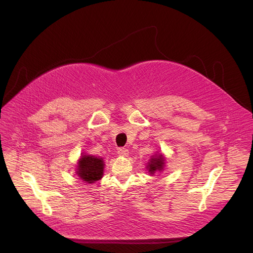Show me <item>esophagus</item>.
I'll list each match as a JSON object with an SVG mask.
<instances>
[{"instance_id":"esophagus-1","label":"esophagus","mask_w":253,"mask_h":253,"mask_svg":"<svg viewBox=\"0 0 253 253\" xmlns=\"http://www.w3.org/2000/svg\"><path fill=\"white\" fill-rule=\"evenodd\" d=\"M118 154H119L120 156H128L129 151H128L127 149H124V148H120V149L118 150Z\"/></svg>"}]
</instances>
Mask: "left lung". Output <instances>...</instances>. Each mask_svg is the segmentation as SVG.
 Returning <instances> with one entry per match:
<instances>
[{
	"instance_id": "8db88e82",
	"label": "left lung",
	"mask_w": 253,
	"mask_h": 253,
	"mask_svg": "<svg viewBox=\"0 0 253 253\" xmlns=\"http://www.w3.org/2000/svg\"><path fill=\"white\" fill-rule=\"evenodd\" d=\"M164 158L162 155H159L158 157H155V158H152L150 162L148 163V169H149V172L151 174H154V172L157 171V170H162L163 169V166H164Z\"/></svg>"
}]
</instances>
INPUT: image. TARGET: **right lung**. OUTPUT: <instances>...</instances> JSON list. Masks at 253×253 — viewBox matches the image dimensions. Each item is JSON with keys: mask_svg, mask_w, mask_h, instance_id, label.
<instances>
[{"mask_svg": "<svg viewBox=\"0 0 253 253\" xmlns=\"http://www.w3.org/2000/svg\"><path fill=\"white\" fill-rule=\"evenodd\" d=\"M103 161L101 158L94 156H83L78 165V175L84 181L92 183L99 180L103 175Z\"/></svg>", "mask_w": 253, "mask_h": 253, "instance_id": "obj_1", "label": "right lung"}]
</instances>
